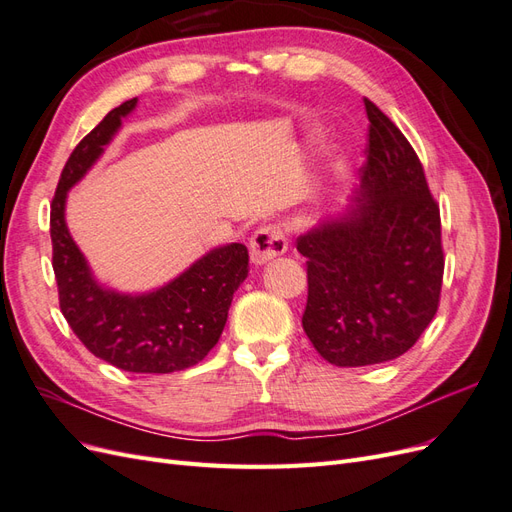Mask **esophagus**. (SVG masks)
<instances>
[{"instance_id": "34e87169", "label": "esophagus", "mask_w": 512, "mask_h": 512, "mask_svg": "<svg viewBox=\"0 0 512 512\" xmlns=\"http://www.w3.org/2000/svg\"><path fill=\"white\" fill-rule=\"evenodd\" d=\"M288 241L284 230L277 224L260 226L250 241V258L254 265H265V262L282 256L286 252Z\"/></svg>"}]
</instances>
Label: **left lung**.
<instances>
[{"instance_id": "1", "label": "left lung", "mask_w": 512, "mask_h": 512, "mask_svg": "<svg viewBox=\"0 0 512 512\" xmlns=\"http://www.w3.org/2000/svg\"><path fill=\"white\" fill-rule=\"evenodd\" d=\"M369 119L361 192L297 239L307 258L303 329L324 361L363 367L408 352L440 305V207L416 151L380 108Z\"/></svg>"}]
</instances>
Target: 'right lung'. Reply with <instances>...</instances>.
Returning a JSON list of instances; mask_svg holds the SVG:
<instances>
[{
	"instance_id": "right-lung-1",
	"label": "right lung",
	"mask_w": 512,
	"mask_h": 512,
	"mask_svg": "<svg viewBox=\"0 0 512 512\" xmlns=\"http://www.w3.org/2000/svg\"><path fill=\"white\" fill-rule=\"evenodd\" d=\"M134 106L136 98L113 108L74 147L61 170L51 203L53 271L61 314L91 354L132 374H170L200 363L218 344L232 294L250 271V256L243 243L218 247L164 288L136 297L94 280L68 232L66 196Z\"/></svg>"
}]
</instances>
